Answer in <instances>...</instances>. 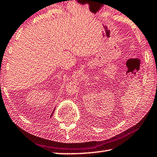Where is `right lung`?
<instances>
[{"label": "right lung", "mask_w": 157, "mask_h": 157, "mask_svg": "<svg viewBox=\"0 0 157 157\" xmlns=\"http://www.w3.org/2000/svg\"><path fill=\"white\" fill-rule=\"evenodd\" d=\"M54 111H55V110H54V111H52V114H51V116H52V114H53V113H54Z\"/></svg>", "instance_id": "right-lung-1"}]
</instances>
